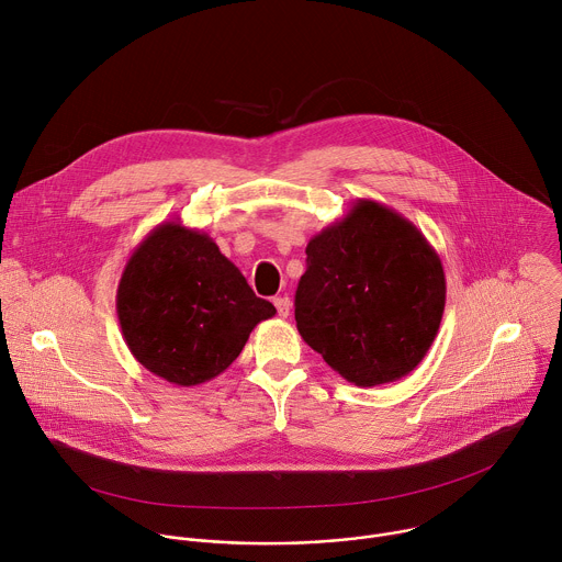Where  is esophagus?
<instances>
[{
    "label": "esophagus",
    "mask_w": 562,
    "mask_h": 562,
    "mask_svg": "<svg viewBox=\"0 0 562 562\" xmlns=\"http://www.w3.org/2000/svg\"><path fill=\"white\" fill-rule=\"evenodd\" d=\"M273 304H276V308H278V315H280V317H286V315H289V311H291V300H289L286 295L276 297V300H273Z\"/></svg>",
    "instance_id": "1"
}]
</instances>
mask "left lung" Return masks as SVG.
Listing matches in <instances>:
<instances>
[{
    "label": "left lung",
    "instance_id": "obj_1",
    "mask_svg": "<svg viewBox=\"0 0 562 562\" xmlns=\"http://www.w3.org/2000/svg\"><path fill=\"white\" fill-rule=\"evenodd\" d=\"M445 269L414 222L375 200L313 235L295 291L302 340L356 386L412 373L445 311Z\"/></svg>",
    "mask_w": 562,
    "mask_h": 562
}]
</instances>
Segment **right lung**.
Instances as JSON below:
<instances>
[{"label":"right lung","instance_id":"right-lung-1","mask_svg":"<svg viewBox=\"0 0 562 562\" xmlns=\"http://www.w3.org/2000/svg\"><path fill=\"white\" fill-rule=\"evenodd\" d=\"M115 304L133 358L178 386L220 375L276 315L213 237L180 220L157 224L135 247Z\"/></svg>","mask_w":562,"mask_h":562}]
</instances>
